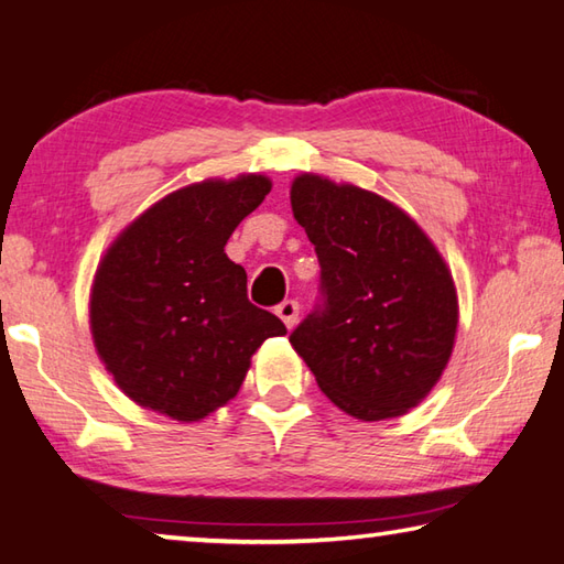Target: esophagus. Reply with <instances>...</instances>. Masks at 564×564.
I'll list each match as a JSON object with an SVG mask.
<instances>
[{
  "label": "esophagus",
  "instance_id": "34e87169",
  "mask_svg": "<svg viewBox=\"0 0 564 564\" xmlns=\"http://www.w3.org/2000/svg\"><path fill=\"white\" fill-rule=\"evenodd\" d=\"M299 311H301L299 301H283L279 308H275V313H279V318L285 323V328H293L295 323H299Z\"/></svg>",
  "mask_w": 564,
  "mask_h": 564
}]
</instances>
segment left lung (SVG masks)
<instances>
[{
	"label": "left lung",
	"instance_id": "8db88e82",
	"mask_svg": "<svg viewBox=\"0 0 564 564\" xmlns=\"http://www.w3.org/2000/svg\"><path fill=\"white\" fill-rule=\"evenodd\" d=\"M291 206L316 246L323 295L291 333V346L343 413L405 415L451 360V269L423 228L373 191L301 174Z\"/></svg>",
	"mask_w": 564,
	"mask_h": 564
}]
</instances>
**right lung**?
Returning a JSON list of instances; mask_svg holds the SVG:
<instances>
[{
	"mask_svg": "<svg viewBox=\"0 0 564 564\" xmlns=\"http://www.w3.org/2000/svg\"><path fill=\"white\" fill-rule=\"evenodd\" d=\"M269 191L261 174L184 186L107 248L91 285V338L133 403L196 423L238 393L261 343L285 333L248 301L246 271L224 251Z\"/></svg>",
	"mask_w": 564,
	"mask_h": 564,
	"instance_id": "obj_1",
	"label": "right lung"
}]
</instances>
